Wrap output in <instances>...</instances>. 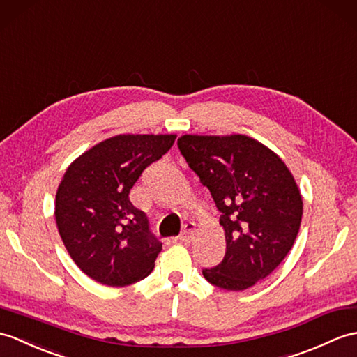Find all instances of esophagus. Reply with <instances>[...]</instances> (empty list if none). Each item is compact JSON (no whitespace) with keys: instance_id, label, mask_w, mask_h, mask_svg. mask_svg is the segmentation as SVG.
I'll list each match as a JSON object with an SVG mask.
<instances>
[{"instance_id":"obj_1","label":"esophagus","mask_w":357,"mask_h":357,"mask_svg":"<svg viewBox=\"0 0 357 357\" xmlns=\"http://www.w3.org/2000/svg\"><path fill=\"white\" fill-rule=\"evenodd\" d=\"M195 229H196L195 223L193 222H187L185 225H184V228H182V231H181L179 240H182V242H190V240H192L193 236H195Z\"/></svg>"}]
</instances>
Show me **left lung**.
Wrapping results in <instances>:
<instances>
[{"label": "left lung", "mask_w": 357, "mask_h": 357, "mask_svg": "<svg viewBox=\"0 0 357 357\" xmlns=\"http://www.w3.org/2000/svg\"><path fill=\"white\" fill-rule=\"evenodd\" d=\"M188 167L210 190L225 229L227 252L205 280L225 291H245L283 261L301 225L303 199L286 164L245 135L178 139Z\"/></svg>", "instance_id": "1"}]
</instances>
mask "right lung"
I'll return each instance as SVG.
<instances>
[{
  "label": "right lung",
  "instance_id": "add662e5",
  "mask_svg": "<svg viewBox=\"0 0 357 357\" xmlns=\"http://www.w3.org/2000/svg\"><path fill=\"white\" fill-rule=\"evenodd\" d=\"M176 135H117L80 155L56 193L54 216L71 259L114 287L152 272L162 243L129 193L141 173L170 151Z\"/></svg>",
  "mask_w": 357,
  "mask_h": 357
}]
</instances>
